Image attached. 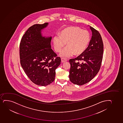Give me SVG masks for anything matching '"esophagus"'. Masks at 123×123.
<instances>
[{
    "instance_id": "1",
    "label": "esophagus",
    "mask_w": 123,
    "mask_h": 123,
    "mask_svg": "<svg viewBox=\"0 0 123 123\" xmlns=\"http://www.w3.org/2000/svg\"><path fill=\"white\" fill-rule=\"evenodd\" d=\"M67 59H64V58H62L61 59V61H62V63H64V62H67Z\"/></svg>"
}]
</instances>
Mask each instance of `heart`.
I'll use <instances>...</instances> for the list:
<instances>
[{
	"label": "heart",
	"instance_id": "1",
	"mask_svg": "<svg viewBox=\"0 0 123 123\" xmlns=\"http://www.w3.org/2000/svg\"><path fill=\"white\" fill-rule=\"evenodd\" d=\"M90 40V36L86 30H82L77 27H69L56 35L53 39L55 51L59 52L67 43V46L62 51L60 56L68 58L74 54L80 55L86 49Z\"/></svg>",
	"mask_w": 123,
	"mask_h": 123
}]
</instances>
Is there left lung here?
Segmentation results:
<instances>
[{
    "label": "left lung",
    "instance_id": "obj_1",
    "mask_svg": "<svg viewBox=\"0 0 123 123\" xmlns=\"http://www.w3.org/2000/svg\"><path fill=\"white\" fill-rule=\"evenodd\" d=\"M92 38L85 51L76 58L69 60V77L72 83L82 85L92 80L100 69L103 59V44L99 32L90 26Z\"/></svg>",
    "mask_w": 123,
    "mask_h": 123
}]
</instances>
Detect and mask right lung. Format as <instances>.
<instances>
[{
  "label": "right lung",
  "instance_id": "1",
  "mask_svg": "<svg viewBox=\"0 0 123 123\" xmlns=\"http://www.w3.org/2000/svg\"><path fill=\"white\" fill-rule=\"evenodd\" d=\"M48 25L35 24L27 30L20 44V63L31 81L45 86L55 79V70L61 58L51 48L52 37H43L41 30Z\"/></svg>",
  "mask_w": 123,
  "mask_h": 123
}]
</instances>
